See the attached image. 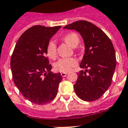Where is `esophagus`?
I'll return each mask as SVG.
<instances>
[{
	"label": "esophagus",
	"instance_id": "esophagus-1",
	"mask_svg": "<svg viewBox=\"0 0 128 128\" xmlns=\"http://www.w3.org/2000/svg\"><path fill=\"white\" fill-rule=\"evenodd\" d=\"M68 74V72H62L61 73V76H62V77H66V76H67Z\"/></svg>",
	"mask_w": 128,
	"mask_h": 128
}]
</instances>
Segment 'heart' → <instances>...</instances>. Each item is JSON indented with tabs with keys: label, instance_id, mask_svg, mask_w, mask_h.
<instances>
[{
	"label": "heart",
	"instance_id": "obj_1",
	"mask_svg": "<svg viewBox=\"0 0 128 128\" xmlns=\"http://www.w3.org/2000/svg\"><path fill=\"white\" fill-rule=\"evenodd\" d=\"M64 40L70 46L75 48L79 42V37L76 33L71 32L66 34ZM47 54L50 58L54 59L56 56V45L54 41H50L47 46ZM77 64V59L74 57L62 58L54 64V69L60 72H68Z\"/></svg>",
	"mask_w": 128,
	"mask_h": 128
}]
</instances>
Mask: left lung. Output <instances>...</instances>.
<instances>
[{"label": "left lung", "mask_w": 128, "mask_h": 128, "mask_svg": "<svg viewBox=\"0 0 128 128\" xmlns=\"http://www.w3.org/2000/svg\"><path fill=\"white\" fill-rule=\"evenodd\" d=\"M63 28L75 30L84 41V54L80 68L87 70L78 74L75 92L82 100H96L111 84L116 64L113 45L104 31L88 21H77Z\"/></svg>", "instance_id": "1"}]
</instances>
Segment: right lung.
Returning <instances> with one entry per match:
<instances>
[{"label":"right lung","instance_id":"right-lung-1","mask_svg":"<svg viewBox=\"0 0 128 128\" xmlns=\"http://www.w3.org/2000/svg\"><path fill=\"white\" fill-rule=\"evenodd\" d=\"M60 28L33 26L19 38L12 55L14 82L22 95L35 104L49 103L57 94L62 77L51 72L46 54L49 40Z\"/></svg>","mask_w":128,"mask_h":128}]
</instances>
